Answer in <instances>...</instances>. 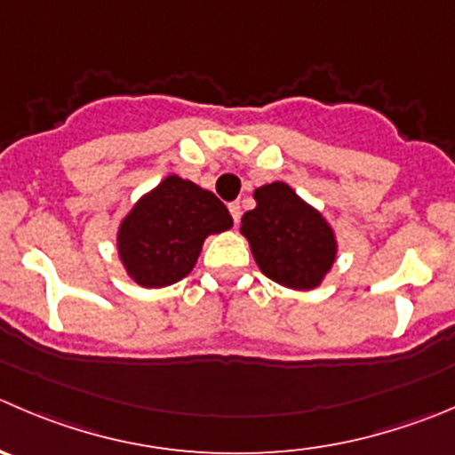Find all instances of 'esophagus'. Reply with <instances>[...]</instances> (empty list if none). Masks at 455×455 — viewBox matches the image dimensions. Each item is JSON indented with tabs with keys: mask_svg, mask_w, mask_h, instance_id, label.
Returning <instances> with one entry per match:
<instances>
[{
	"mask_svg": "<svg viewBox=\"0 0 455 455\" xmlns=\"http://www.w3.org/2000/svg\"><path fill=\"white\" fill-rule=\"evenodd\" d=\"M228 213H231L233 222L240 224V202H231V204H228Z\"/></svg>",
	"mask_w": 455,
	"mask_h": 455,
	"instance_id": "esophagus-1",
	"label": "esophagus"
}]
</instances>
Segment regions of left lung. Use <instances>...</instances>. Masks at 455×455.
Here are the masks:
<instances>
[{
	"label": "left lung",
	"instance_id": "left-lung-1",
	"mask_svg": "<svg viewBox=\"0 0 455 455\" xmlns=\"http://www.w3.org/2000/svg\"><path fill=\"white\" fill-rule=\"evenodd\" d=\"M255 202L242 218V233L258 267L291 289H313L335 259L331 228L282 182L258 188Z\"/></svg>",
	"mask_w": 455,
	"mask_h": 455
}]
</instances>
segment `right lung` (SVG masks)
<instances>
[{
  "label": "right lung",
  "instance_id": "obj_1",
  "mask_svg": "<svg viewBox=\"0 0 455 455\" xmlns=\"http://www.w3.org/2000/svg\"><path fill=\"white\" fill-rule=\"evenodd\" d=\"M231 224L213 193L171 175L122 222V262L138 284H173L197 262L204 237Z\"/></svg>",
  "mask_w": 455,
  "mask_h": 455
}]
</instances>
